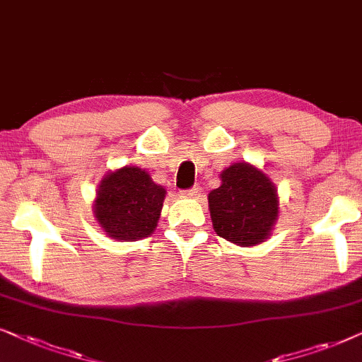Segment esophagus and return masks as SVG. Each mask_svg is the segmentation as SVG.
<instances>
[{
	"label": "esophagus",
	"instance_id": "1",
	"mask_svg": "<svg viewBox=\"0 0 362 362\" xmlns=\"http://www.w3.org/2000/svg\"><path fill=\"white\" fill-rule=\"evenodd\" d=\"M200 192H202L200 187L195 185V187H192V189H189V190H182V195L189 197V199H195V197L200 195Z\"/></svg>",
	"mask_w": 362,
	"mask_h": 362
}]
</instances>
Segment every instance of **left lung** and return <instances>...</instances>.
<instances>
[{"label": "left lung", "instance_id": "1", "mask_svg": "<svg viewBox=\"0 0 362 362\" xmlns=\"http://www.w3.org/2000/svg\"><path fill=\"white\" fill-rule=\"evenodd\" d=\"M221 185L209 194V209L216 235L253 247L272 235L278 218V194L267 173L238 162L220 173Z\"/></svg>", "mask_w": 362, "mask_h": 362}]
</instances>
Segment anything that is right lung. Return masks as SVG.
<instances>
[{"mask_svg": "<svg viewBox=\"0 0 362 362\" xmlns=\"http://www.w3.org/2000/svg\"><path fill=\"white\" fill-rule=\"evenodd\" d=\"M165 199L146 170L122 167L100 182L94 200V216L105 235L114 240L136 242L153 233Z\"/></svg>", "mask_w": 362, "mask_h": 362, "instance_id": "add662e5", "label": "right lung"}]
</instances>
